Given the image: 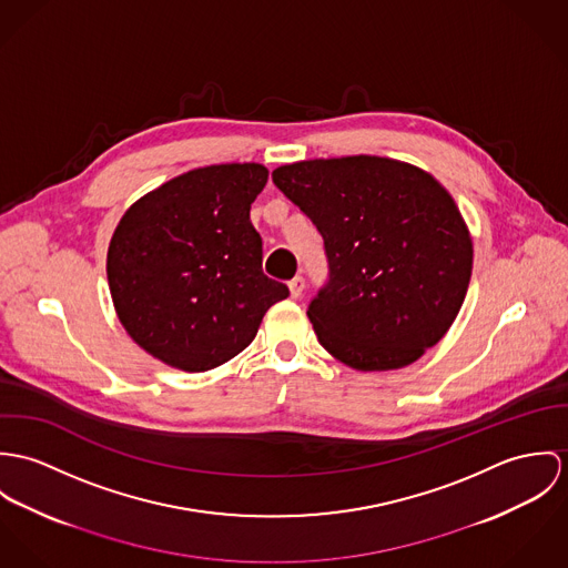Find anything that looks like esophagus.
<instances>
[{
    "instance_id": "34e87169",
    "label": "esophagus",
    "mask_w": 568,
    "mask_h": 568,
    "mask_svg": "<svg viewBox=\"0 0 568 568\" xmlns=\"http://www.w3.org/2000/svg\"><path fill=\"white\" fill-rule=\"evenodd\" d=\"M287 285H290V294H292V298H301V296H303V292H305V278H303V276L292 278Z\"/></svg>"
}]
</instances>
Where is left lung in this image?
Wrapping results in <instances>:
<instances>
[{
    "label": "left lung",
    "mask_w": 568,
    "mask_h": 568,
    "mask_svg": "<svg viewBox=\"0 0 568 568\" xmlns=\"http://www.w3.org/2000/svg\"><path fill=\"white\" fill-rule=\"evenodd\" d=\"M272 181L320 231L328 281L307 315L355 371H396L436 346L464 303L473 240L440 183L383 156L281 165Z\"/></svg>",
    "instance_id": "1"
}]
</instances>
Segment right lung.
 <instances>
[{"label": "right lung", "instance_id": "1", "mask_svg": "<svg viewBox=\"0 0 568 568\" xmlns=\"http://www.w3.org/2000/svg\"><path fill=\"white\" fill-rule=\"evenodd\" d=\"M265 183L258 163L197 168L124 213L106 274L118 317L145 353L185 373L217 368L290 296L287 285L261 270L251 204Z\"/></svg>", "mask_w": 568, "mask_h": 568}]
</instances>
